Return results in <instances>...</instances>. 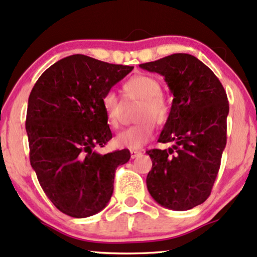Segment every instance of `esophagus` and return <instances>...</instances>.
<instances>
[{"mask_svg":"<svg viewBox=\"0 0 257 257\" xmlns=\"http://www.w3.org/2000/svg\"><path fill=\"white\" fill-rule=\"evenodd\" d=\"M141 155V152L140 151H135V150H132L131 151V157L134 159V158H137L138 156H140Z\"/></svg>","mask_w":257,"mask_h":257,"instance_id":"34e87169","label":"esophagus"}]
</instances>
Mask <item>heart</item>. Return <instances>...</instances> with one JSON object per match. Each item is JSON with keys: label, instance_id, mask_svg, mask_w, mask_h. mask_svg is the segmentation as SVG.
I'll list each match as a JSON object with an SVG mask.
<instances>
[{"label": "heart", "instance_id": "heart-1", "mask_svg": "<svg viewBox=\"0 0 257 257\" xmlns=\"http://www.w3.org/2000/svg\"><path fill=\"white\" fill-rule=\"evenodd\" d=\"M123 91L128 101L140 102L135 120L137 125L119 132L114 138L116 146L122 149L139 150L153 137V124H162L168 118L169 107L162 95V84L157 78L149 75H138L123 84ZM101 105L108 124L117 126L122 116L123 104L114 90H107L102 95Z\"/></svg>", "mask_w": 257, "mask_h": 257}]
</instances>
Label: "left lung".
I'll return each mask as SVG.
<instances>
[{"instance_id":"obj_1","label":"left lung","mask_w":257,"mask_h":257,"mask_svg":"<svg viewBox=\"0 0 257 257\" xmlns=\"http://www.w3.org/2000/svg\"><path fill=\"white\" fill-rule=\"evenodd\" d=\"M141 69L159 73L173 94L159 143L168 150H149L152 169L146 185L158 204L185 211L210 196L226 147L228 100L215 73L196 57L172 54Z\"/></svg>"}]
</instances>
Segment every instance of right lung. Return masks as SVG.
<instances>
[{
	"label": "right lung",
	"mask_w": 257,
	"mask_h": 257,
	"mask_svg": "<svg viewBox=\"0 0 257 257\" xmlns=\"http://www.w3.org/2000/svg\"><path fill=\"white\" fill-rule=\"evenodd\" d=\"M134 66L75 54L53 64L29 96L26 133L30 163L41 187L61 213L88 217L110 202L117 167L128 150L100 155L112 138L102 95Z\"/></svg>",
	"instance_id": "obj_1"
}]
</instances>
